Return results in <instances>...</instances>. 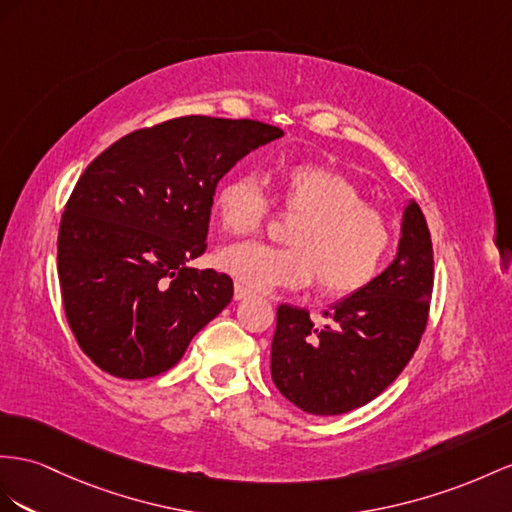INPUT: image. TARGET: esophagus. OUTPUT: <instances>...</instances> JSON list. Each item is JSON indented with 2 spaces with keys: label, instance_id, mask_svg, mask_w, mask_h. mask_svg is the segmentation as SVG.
Returning a JSON list of instances; mask_svg holds the SVG:
<instances>
[{
  "label": "esophagus",
  "instance_id": "1",
  "mask_svg": "<svg viewBox=\"0 0 512 512\" xmlns=\"http://www.w3.org/2000/svg\"><path fill=\"white\" fill-rule=\"evenodd\" d=\"M233 296H235V300H244V298L251 296V290H248V287H244V285H240V283H235Z\"/></svg>",
  "mask_w": 512,
  "mask_h": 512
}]
</instances>
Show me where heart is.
Segmentation results:
<instances>
[{
    "instance_id": "heart-1",
    "label": "heart",
    "mask_w": 512,
    "mask_h": 512,
    "mask_svg": "<svg viewBox=\"0 0 512 512\" xmlns=\"http://www.w3.org/2000/svg\"><path fill=\"white\" fill-rule=\"evenodd\" d=\"M277 186L283 207L303 214L287 235L292 246L231 244L218 253V266L255 290L303 287L316 274L326 294L363 290L389 251L385 216L363 203V194L348 177L324 164L285 166ZM214 212L222 229L246 235L268 218L270 201L255 175L238 173L218 186Z\"/></svg>"
}]
</instances>
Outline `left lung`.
<instances>
[{
	"instance_id": "8db88e82",
	"label": "left lung",
	"mask_w": 512,
	"mask_h": 512,
	"mask_svg": "<svg viewBox=\"0 0 512 512\" xmlns=\"http://www.w3.org/2000/svg\"><path fill=\"white\" fill-rule=\"evenodd\" d=\"M432 294V242L409 199L398 251L363 290L337 300L313 326L309 311L281 305L270 372L283 396L311 415H342L372 402L411 361L426 329Z\"/></svg>"
}]
</instances>
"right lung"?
I'll return each instance as SVG.
<instances>
[{
  "label": "right lung",
  "mask_w": 512,
  "mask_h": 512,
  "mask_svg": "<svg viewBox=\"0 0 512 512\" xmlns=\"http://www.w3.org/2000/svg\"><path fill=\"white\" fill-rule=\"evenodd\" d=\"M281 136L248 119L181 116L90 162L62 214L58 277L71 331L97 368L129 381L162 374L231 303L227 274L188 264L205 251L218 181Z\"/></svg>",
  "instance_id": "right-lung-1"
}]
</instances>
